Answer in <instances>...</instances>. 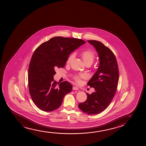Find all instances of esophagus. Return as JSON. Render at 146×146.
<instances>
[{
	"mask_svg": "<svg viewBox=\"0 0 146 146\" xmlns=\"http://www.w3.org/2000/svg\"><path fill=\"white\" fill-rule=\"evenodd\" d=\"M78 89H78V87H76V86L73 87V90H78Z\"/></svg>",
	"mask_w": 146,
	"mask_h": 146,
	"instance_id": "obj_1",
	"label": "esophagus"
}]
</instances>
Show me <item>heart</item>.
<instances>
[{"label": "heart", "instance_id": "1", "mask_svg": "<svg viewBox=\"0 0 146 146\" xmlns=\"http://www.w3.org/2000/svg\"><path fill=\"white\" fill-rule=\"evenodd\" d=\"M80 55L81 56L85 64L86 65L89 64L90 65L93 63L94 60L95 59V57H96L95 53L91 50H86L83 51L81 53ZM74 56L75 55L73 53L70 54V55L68 56L67 59L66 60V64H70L72 62V60H73ZM85 77L84 75L80 74V75H78L74 76V78L77 83H79L81 82V80Z\"/></svg>", "mask_w": 146, "mask_h": 146}]
</instances>
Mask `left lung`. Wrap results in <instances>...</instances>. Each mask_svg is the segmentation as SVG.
Masks as SVG:
<instances>
[{"mask_svg": "<svg viewBox=\"0 0 146 146\" xmlns=\"http://www.w3.org/2000/svg\"><path fill=\"white\" fill-rule=\"evenodd\" d=\"M98 53L100 64L98 70L89 80L87 85L95 91L86 93L87 99L79 103L80 110L88 115H95L104 111L114 98L118 86L119 69L116 58L111 49L96 40H88Z\"/></svg>", "mask_w": 146, "mask_h": 146, "instance_id": "1", "label": "left lung"}]
</instances>
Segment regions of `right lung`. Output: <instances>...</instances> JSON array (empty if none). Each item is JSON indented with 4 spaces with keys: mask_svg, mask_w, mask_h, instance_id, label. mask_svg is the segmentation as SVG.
I'll return each instance as SVG.
<instances>
[{
    "mask_svg": "<svg viewBox=\"0 0 146 146\" xmlns=\"http://www.w3.org/2000/svg\"><path fill=\"white\" fill-rule=\"evenodd\" d=\"M85 43L80 39L54 37L34 51L28 69V88L38 108L45 112L56 110L71 91L70 83L54 81L55 70L64 67L70 53Z\"/></svg>",
    "mask_w": 146,
    "mask_h": 146,
    "instance_id": "add662e5",
    "label": "right lung"
}]
</instances>
